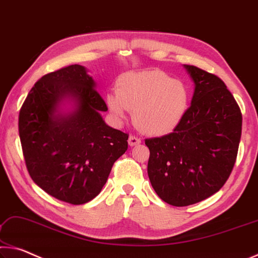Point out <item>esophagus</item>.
Segmentation results:
<instances>
[{
	"mask_svg": "<svg viewBox=\"0 0 258 258\" xmlns=\"http://www.w3.org/2000/svg\"><path fill=\"white\" fill-rule=\"evenodd\" d=\"M141 138H138L136 136H134V135H130L129 136V139H128V143L130 146H135V145H138L141 144Z\"/></svg>",
	"mask_w": 258,
	"mask_h": 258,
	"instance_id": "34e87169",
	"label": "esophagus"
}]
</instances>
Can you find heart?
<instances>
[{
    "label": "heart",
    "instance_id": "heart-1",
    "mask_svg": "<svg viewBox=\"0 0 258 258\" xmlns=\"http://www.w3.org/2000/svg\"><path fill=\"white\" fill-rule=\"evenodd\" d=\"M114 117L122 121L128 111L141 132L153 136L171 133L183 120L189 103L185 84L162 71L126 73L117 80L116 90L107 95Z\"/></svg>",
    "mask_w": 258,
    "mask_h": 258
}]
</instances>
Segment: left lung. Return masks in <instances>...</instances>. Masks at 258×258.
I'll use <instances>...</instances> for the list:
<instances>
[{
  "label": "left lung",
  "instance_id": "1",
  "mask_svg": "<svg viewBox=\"0 0 258 258\" xmlns=\"http://www.w3.org/2000/svg\"><path fill=\"white\" fill-rule=\"evenodd\" d=\"M194 89L191 106L174 132L145 139L147 174L167 204L185 207L223 187L233 170L241 138L242 114L217 75L184 65Z\"/></svg>",
  "mask_w": 258,
  "mask_h": 258
}]
</instances>
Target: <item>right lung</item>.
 I'll list each match as a JSON object with an SVG mask.
<instances>
[{
	"mask_svg": "<svg viewBox=\"0 0 258 258\" xmlns=\"http://www.w3.org/2000/svg\"><path fill=\"white\" fill-rule=\"evenodd\" d=\"M69 95L78 108L54 114ZM106 103L81 65H70L42 77L19 112V137L29 176L56 199L83 205L97 197L114 162L128 149L129 135L101 119Z\"/></svg>",
	"mask_w": 258,
	"mask_h": 258,
	"instance_id": "add662e5",
	"label": "right lung"
}]
</instances>
